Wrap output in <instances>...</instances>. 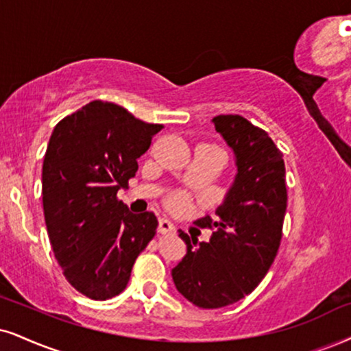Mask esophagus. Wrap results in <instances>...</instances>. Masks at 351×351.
<instances>
[{"instance_id":"34e87169","label":"esophagus","mask_w":351,"mask_h":351,"mask_svg":"<svg viewBox=\"0 0 351 351\" xmlns=\"http://www.w3.org/2000/svg\"><path fill=\"white\" fill-rule=\"evenodd\" d=\"M159 232L161 234H172V232H176V226L172 224L171 219L161 218L159 219Z\"/></svg>"}]
</instances>
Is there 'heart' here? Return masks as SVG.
<instances>
[{
    "instance_id": "1",
    "label": "heart",
    "mask_w": 351,
    "mask_h": 351,
    "mask_svg": "<svg viewBox=\"0 0 351 351\" xmlns=\"http://www.w3.org/2000/svg\"><path fill=\"white\" fill-rule=\"evenodd\" d=\"M166 203L167 206L171 208L172 211H177V213H182L189 208L190 205V198L185 192H180V190H177V192H172L169 193L167 198H166Z\"/></svg>"
}]
</instances>
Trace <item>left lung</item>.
I'll use <instances>...</instances> for the list:
<instances>
[{
    "instance_id": "8db88e82",
    "label": "left lung",
    "mask_w": 351,
    "mask_h": 351,
    "mask_svg": "<svg viewBox=\"0 0 351 351\" xmlns=\"http://www.w3.org/2000/svg\"><path fill=\"white\" fill-rule=\"evenodd\" d=\"M216 132L236 154L237 176L213 218L208 242L179 231L187 254L172 270L176 288L203 309L234 304L252 293L270 270L283 234L287 179L283 153L265 130L241 115H216Z\"/></svg>"
}]
</instances>
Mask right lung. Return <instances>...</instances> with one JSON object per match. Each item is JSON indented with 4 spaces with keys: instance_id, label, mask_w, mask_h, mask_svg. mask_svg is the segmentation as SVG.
Listing matches in <instances>:
<instances>
[{
    "instance_id": "1",
    "label": "right lung",
    "mask_w": 351,
    "mask_h": 351,
    "mask_svg": "<svg viewBox=\"0 0 351 351\" xmlns=\"http://www.w3.org/2000/svg\"><path fill=\"white\" fill-rule=\"evenodd\" d=\"M161 130L122 106L93 101L51 133L42 169L47 231L64 278L90 300L120 295L156 234L153 211L133 215L117 192L128 187L136 159Z\"/></svg>"
}]
</instances>
